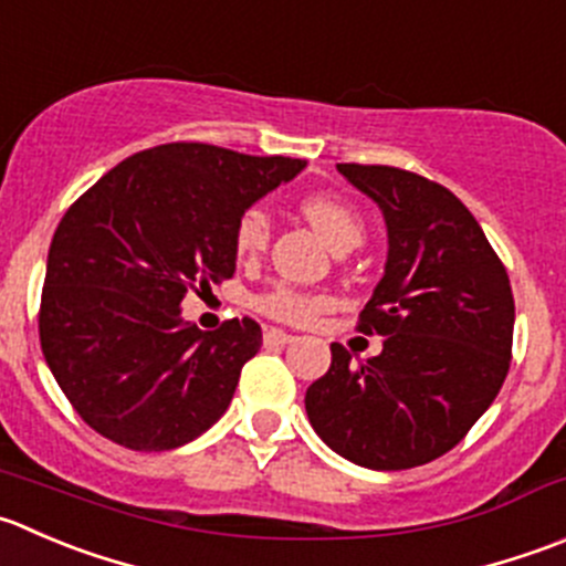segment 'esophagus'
<instances>
[{"label":"esophagus","mask_w":566,"mask_h":566,"mask_svg":"<svg viewBox=\"0 0 566 566\" xmlns=\"http://www.w3.org/2000/svg\"><path fill=\"white\" fill-rule=\"evenodd\" d=\"M262 339H265V345H287V343H293V334H287V332H282V328H276V326H271V328H265V334H262Z\"/></svg>","instance_id":"34e87169"}]
</instances>
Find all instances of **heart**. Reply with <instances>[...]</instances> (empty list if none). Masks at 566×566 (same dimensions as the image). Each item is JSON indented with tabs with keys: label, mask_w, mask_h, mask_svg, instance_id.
<instances>
[{
	"label": "heart",
	"mask_w": 566,
	"mask_h": 566,
	"mask_svg": "<svg viewBox=\"0 0 566 566\" xmlns=\"http://www.w3.org/2000/svg\"><path fill=\"white\" fill-rule=\"evenodd\" d=\"M301 212L306 221L312 223L317 234L326 240L334 249H345V245H359L361 243V218L348 201L332 193H310L301 199ZM268 238H271V218L262 207H249L240 212L238 223H234V251L240 256H256L265 251ZM256 310L265 315L276 317V321L301 323L310 321L315 312L326 306V298L321 295L301 293L295 287H273L271 293L260 295L254 301Z\"/></svg>",
	"instance_id": "1"
}]
</instances>
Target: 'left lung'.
Wrapping results in <instances>:
<instances>
[{
    "mask_svg": "<svg viewBox=\"0 0 566 566\" xmlns=\"http://www.w3.org/2000/svg\"><path fill=\"white\" fill-rule=\"evenodd\" d=\"M337 171L387 223L384 276L359 323L384 345L350 361L334 343L332 367L306 389V415L348 462L409 470L459 446L501 392L512 361V284L448 188L389 166L343 163Z\"/></svg>",
    "mask_w": 566,
    "mask_h": 566,
    "instance_id": "obj_1",
    "label": "left lung"
}]
</instances>
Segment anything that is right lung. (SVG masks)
<instances>
[{
	"label": "right lung",
	"instance_id": "right-lung-1",
	"mask_svg": "<svg viewBox=\"0 0 566 566\" xmlns=\"http://www.w3.org/2000/svg\"><path fill=\"white\" fill-rule=\"evenodd\" d=\"M306 168L207 144L126 157L69 207L49 245L41 348L82 420L132 451H171L232 403L260 350L251 317L199 332L193 287L232 279L240 212Z\"/></svg>",
	"mask_w": 566,
	"mask_h": 566
}]
</instances>
